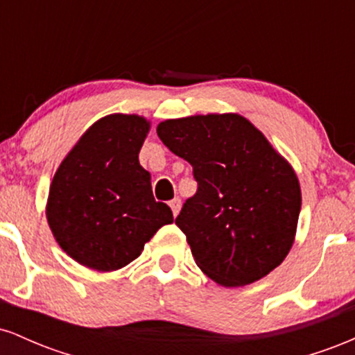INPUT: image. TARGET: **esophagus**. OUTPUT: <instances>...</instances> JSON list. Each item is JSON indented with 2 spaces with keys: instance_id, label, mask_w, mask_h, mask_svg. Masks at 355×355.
Masks as SVG:
<instances>
[{
  "instance_id": "1",
  "label": "esophagus",
  "mask_w": 355,
  "mask_h": 355,
  "mask_svg": "<svg viewBox=\"0 0 355 355\" xmlns=\"http://www.w3.org/2000/svg\"><path fill=\"white\" fill-rule=\"evenodd\" d=\"M180 207H182V200L178 197L173 198V200H170V209H172L175 217H177L178 211H180Z\"/></svg>"
}]
</instances>
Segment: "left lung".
Returning <instances> with one entry per match:
<instances>
[{"instance_id": "1", "label": "left lung", "mask_w": 355, "mask_h": 355, "mask_svg": "<svg viewBox=\"0 0 355 355\" xmlns=\"http://www.w3.org/2000/svg\"><path fill=\"white\" fill-rule=\"evenodd\" d=\"M158 138L193 168L197 191L175 218L197 266L225 287L262 279L291 250L300 214L292 166L240 115L162 121Z\"/></svg>"}]
</instances>
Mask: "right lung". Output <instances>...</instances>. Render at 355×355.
<instances>
[{
  "label": "right lung",
  "mask_w": 355,
  "mask_h": 355,
  "mask_svg": "<svg viewBox=\"0 0 355 355\" xmlns=\"http://www.w3.org/2000/svg\"><path fill=\"white\" fill-rule=\"evenodd\" d=\"M146 133L141 116L101 118L55 173L48 223L60 247L81 266L101 272L128 266L155 232L173 222L138 162Z\"/></svg>",
  "instance_id": "1"
}]
</instances>
